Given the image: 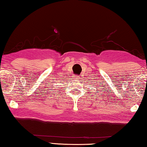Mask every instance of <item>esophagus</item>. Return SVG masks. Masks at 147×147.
Instances as JSON below:
<instances>
[{"instance_id": "esophagus-1", "label": "esophagus", "mask_w": 147, "mask_h": 147, "mask_svg": "<svg viewBox=\"0 0 147 147\" xmlns=\"http://www.w3.org/2000/svg\"><path fill=\"white\" fill-rule=\"evenodd\" d=\"M79 78H80V77H78V76H76V77L75 78V79H76V80H78V79H80Z\"/></svg>"}]
</instances>
